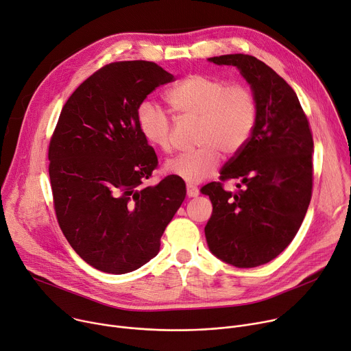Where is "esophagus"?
<instances>
[{"label": "esophagus", "instance_id": "1", "mask_svg": "<svg viewBox=\"0 0 351 351\" xmlns=\"http://www.w3.org/2000/svg\"><path fill=\"white\" fill-rule=\"evenodd\" d=\"M186 193H187V197H197L200 195L199 189L193 184H187L186 186Z\"/></svg>", "mask_w": 351, "mask_h": 351}]
</instances>
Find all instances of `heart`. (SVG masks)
Segmentation results:
<instances>
[{"label": "heart", "mask_w": 351, "mask_h": 351, "mask_svg": "<svg viewBox=\"0 0 351 351\" xmlns=\"http://www.w3.org/2000/svg\"><path fill=\"white\" fill-rule=\"evenodd\" d=\"M167 102L178 120H197L193 151L180 154L165 164L168 173L190 184L213 176L226 155L239 152L249 141L258 120V101L242 85L207 74H190L167 93ZM143 137L152 147L172 148L173 120L156 105L143 102L137 110Z\"/></svg>", "instance_id": "b5f03b06"}]
</instances>
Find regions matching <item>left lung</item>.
<instances>
[{
    "mask_svg": "<svg viewBox=\"0 0 351 351\" xmlns=\"http://www.w3.org/2000/svg\"><path fill=\"white\" fill-rule=\"evenodd\" d=\"M234 66L258 101V120L246 145L221 169L219 182L202 193L213 204L204 228L210 250L235 267L269 263L290 245L312 196L313 140L294 89L263 61L249 54L208 58ZM241 178L237 193L223 182Z\"/></svg>",
    "mask_w": 351,
    "mask_h": 351,
    "instance_id": "1",
    "label": "left lung"
}]
</instances>
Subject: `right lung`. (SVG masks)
Segmentation results:
<instances>
[{
	"instance_id": "right-lung-1",
	"label": "right lung",
	"mask_w": 351,
	"mask_h": 351,
	"mask_svg": "<svg viewBox=\"0 0 351 351\" xmlns=\"http://www.w3.org/2000/svg\"><path fill=\"white\" fill-rule=\"evenodd\" d=\"M173 75L152 61H117L93 73L62 106L49 144L58 226L88 265L105 273L137 270L186 196L169 175L144 186L158 158L137 123L138 106Z\"/></svg>"
}]
</instances>
